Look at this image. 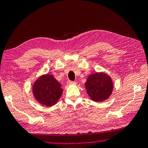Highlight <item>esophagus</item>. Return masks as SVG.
I'll list each match as a JSON object with an SVG mask.
<instances>
[{"label": "esophagus", "instance_id": "obj_1", "mask_svg": "<svg viewBox=\"0 0 148 148\" xmlns=\"http://www.w3.org/2000/svg\"><path fill=\"white\" fill-rule=\"evenodd\" d=\"M75 82H72V81H68L67 82V84L68 85H72V84H74Z\"/></svg>", "mask_w": 148, "mask_h": 148}]
</instances>
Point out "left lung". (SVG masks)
Returning a JSON list of instances; mask_svg holds the SVG:
<instances>
[{
	"label": "left lung",
	"instance_id": "left-lung-1",
	"mask_svg": "<svg viewBox=\"0 0 148 148\" xmlns=\"http://www.w3.org/2000/svg\"><path fill=\"white\" fill-rule=\"evenodd\" d=\"M85 88L91 100L101 102L108 99L113 90L111 77L103 72L89 75L85 82Z\"/></svg>",
	"mask_w": 148,
	"mask_h": 148
}]
</instances>
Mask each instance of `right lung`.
<instances>
[{"label":"right lung","instance_id":"add662e5","mask_svg":"<svg viewBox=\"0 0 148 148\" xmlns=\"http://www.w3.org/2000/svg\"><path fill=\"white\" fill-rule=\"evenodd\" d=\"M32 91L34 98L39 103L52 107L60 100L63 90L61 88V83L53 75L47 74L42 75L35 81Z\"/></svg>","mask_w":148,"mask_h":148}]
</instances>
